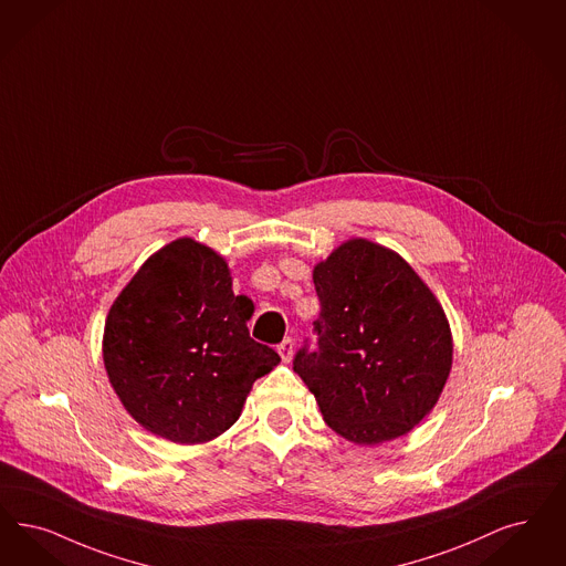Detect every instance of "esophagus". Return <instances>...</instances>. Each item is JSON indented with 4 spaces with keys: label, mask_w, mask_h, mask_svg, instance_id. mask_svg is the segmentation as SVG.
<instances>
[{
    "label": "esophagus",
    "mask_w": 566,
    "mask_h": 566,
    "mask_svg": "<svg viewBox=\"0 0 566 566\" xmlns=\"http://www.w3.org/2000/svg\"><path fill=\"white\" fill-rule=\"evenodd\" d=\"M277 352H280V356H282V360H284V363H291V360H293L294 354L293 339L282 340V343L277 345Z\"/></svg>",
    "instance_id": "1"
}]
</instances>
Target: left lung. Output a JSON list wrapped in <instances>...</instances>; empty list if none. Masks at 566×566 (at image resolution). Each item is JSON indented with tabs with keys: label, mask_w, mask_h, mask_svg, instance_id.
Here are the masks:
<instances>
[{
	"label": "left lung",
	"mask_w": 566,
	"mask_h": 566,
	"mask_svg": "<svg viewBox=\"0 0 566 566\" xmlns=\"http://www.w3.org/2000/svg\"><path fill=\"white\" fill-rule=\"evenodd\" d=\"M314 284L317 347L296 352L294 373L345 440L373 447L405 436L436 407L451 373L442 305L398 252L364 238L319 261Z\"/></svg>",
	"instance_id": "1"
}]
</instances>
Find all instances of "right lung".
<instances>
[{"label": "right lung", "mask_w": 566, "mask_h": 566, "mask_svg": "<svg viewBox=\"0 0 566 566\" xmlns=\"http://www.w3.org/2000/svg\"><path fill=\"white\" fill-rule=\"evenodd\" d=\"M249 319L226 259L179 238L143 263L109 310V384L145 430L177 444L208 442L238 421L252 384L280 363L250 339Z\"/></svg>", "instance_id": "1"}]
</instances>
